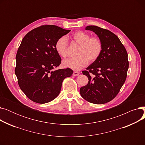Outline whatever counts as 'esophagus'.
<instances>
[{
    "label": "esophagus",
    "mask_w": 145,
    "mask_h": 145,
    "mask_svg": "<svg viewBox=\"0 0 145 145\" xmlns=\"http://www.w3.org/2000/svg\"><path fill=\"white\" fill-rule=\"evenodd\" d=\"M79 74H80L79 72H76V71L73 72V76H78V75H79Z\"/></svg>",
    "instance_id": "1"
}]
</instances>
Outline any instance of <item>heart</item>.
<instances>
[{
	"label": "heart",
	"instance_id": "1",
	"mask_svg": "<svg viewBox=\"0 0 145 145\" xmlns=\"http://www.w3.org/2000/svg\"><path fill=\"white\" fill-rule=\"evenodd\" d=\"M72 40L79 48L76 51V57L65 60L63 65L74 71H79L89 62L92 63L99 58L103 50V42L99 37H90V34L82 30L73 33ZM55 50L57 54L63 58L68 56V42L66 37H60L55 43Z\"/></svg>",
	"mask_w": 145,
	"mask_h": 145
}]
</instances>
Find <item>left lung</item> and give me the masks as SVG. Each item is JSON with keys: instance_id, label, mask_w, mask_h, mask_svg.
<instances>
[{"instance_id": "obj_1", "label": "left lung", "mask_w": 145, "mask_h": 145, "mask_svg": "<svg viewBox=\"0 0 145 145\" xmlns=\"http://www.w3.org/2000/svg\"><path fill=\"white\" fill-rule=\"evenodd\" d=\"M86 30L94 32L102 40L103 50L99 58L82 72L89 82L80 89V93L89 102L106 103L116 96L126 80L127 53L119 37L110 30L96 26H88Z\"/></svg>"}]
</instances>
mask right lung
<instances>
[{"mask_svg": "<svg viewBox=\"0 0 145 145\" xmlns=\"http://www.w3.org/2000/svg\"><path fill=\"white\" fill-rule=\"evenodd\" d=\"M70 31L45 25L35 28L23 38L16 56L15 74L20 89L33 102L43 104L55 99L63 80L72 75L70 68L52 71L61 63L55 43Z\"/></svg>", "mask_w": 145, "mask_h": 145, "instance_id": "add662e5", "label": "right lung"}]
</instances>
